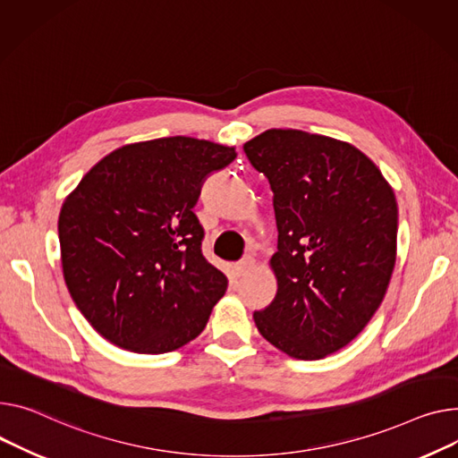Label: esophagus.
Masks as SVG:
<instances>
[{
	"label": "esophagus",
	"mask_w": 458,
	"mask_h": 458,
	"mask_svg": "<svg viewBox=\"0 0 458 458\" xmlns=\"http://www.w3.org/2000/svg\"><path fill=\"white\" fill-rule=\"evenodd\" d=\"M254 267H256V259H254L252 256H245V258H242V259H241V261L235 265V272H237V276H242V274L250 272Z\"/></svg>",
	"instance_id": "34e87169"
}]
</instances>
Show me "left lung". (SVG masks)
Masks as SVG:
<instances>
[{
	"label": "left lung",
	"instance_id": "obj_1",
	"mask_svg": "<svg viewBox=\"0 0 458 458\" xmlns=\"http://www.w3.org/2000/svg\"><path fill=\"white\" fill-rule=\"evenodd\" d=\"M274 193L278 293L254 313L294 359L344 348L381 306L395 263L398 204L377 165L346 141L270 129L242 145Z\"/></svg>",
	"mask_w": 458,
	"mask_h": 458
}]
</instances>
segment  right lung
I'll use <instances>...</instances> for the list:
<instances>
[{
    "label": "right lung",
    "instance_id": "right-lung-1",
    "mask_svg": "<svg viewBox=\"0 0 458 458\" xmlns=\"http://www.w3.org/2000/svg\"><path fill=\"white\" fill-rule=\"evenodd\" d=\"M237 157L188 136L115 148L91 167L58 216L68 291L112 344L165 353L206 327L228 280L200 250L193 208L204 180Z\"/></svg>",
    "mask_w": 458,
    "mask_h": 458
}]
</instances>
